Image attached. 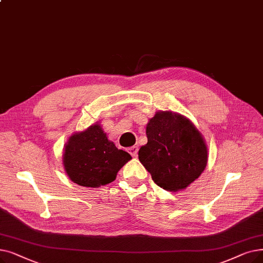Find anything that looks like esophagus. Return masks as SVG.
Instances as JSON below:
<instances>
[{"instance_id": "obj_1", "label": "esophagus", "mask_w": 263, "mask_h": 263, "mask_svg": "<svg viewBox=\"0 0 263 263\" xmlns=\"http://www.w3.org/2000/svg\"><path fill=\"white\" fill-rule=\"evenodd\" d=\"M128 151H129L130 155H131L133 158H136V157H138V152H139V148L136 147V146H132V147H130Z\"/></svg>"}]
</instances>
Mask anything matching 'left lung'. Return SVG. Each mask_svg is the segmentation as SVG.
Instances as JSON below:
<instances>
[{"label": "left lung", "mask_w": 263, "mask_h": 263, "mask_svg": "<svg viewBox=\"0 0 263 263\" xmlns=\"http://www.w3.org/2000/svg\"><path fill=\"white\" fill-rule=\"evenodd\" d=\"M147 144L139 159L156 184L178 192L199 178L208 164V145L193 122L171 110H158L146 125Z\"/></svg>", "instance_id": "8db88e82"}]
</instances>
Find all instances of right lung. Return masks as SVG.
I'll return each mask as SVG.
<instances>
[{
	"label": "right lung",
	"mask_w": 263,
	"mask_h": 263,
	"mask_svg": "<svg viewBox=\"0 0 263 263\" xmlns=\"http://www.w3.org/2000/svg\"><path fill=\"white\" fill-rule=\"evenodd\" d=\"M131 159L127 152L118 149L108 140L101 124L96 122L68 138L62 163L75 184L98 188L115 180L118 171Z\"/></svg>",
	"instance_id": "add662e5"
}]
</instances>
